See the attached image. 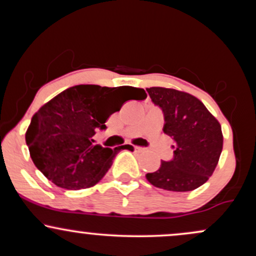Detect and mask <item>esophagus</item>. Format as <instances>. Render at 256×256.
Instances as JSON below:
<instances>
[{"label": "esophagus", "instance_id": "34e87169", "mask_svg": "<svg viewBox=\"0 0 256 256\" xmlns=\"http://www.w3.org/2000/svg\"><path fill=\"white\" fill-rule=\"evenodd\" d=\"M134 150H137V152H142V150H144V148H142V146H134Z\"/></svg>", "mask_w": 256, "mask_h": 256}]
</instances>
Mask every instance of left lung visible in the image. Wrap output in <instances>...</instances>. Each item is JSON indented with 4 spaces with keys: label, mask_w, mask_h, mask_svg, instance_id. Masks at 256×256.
<instances>
[{
    "label": "left lung",
    "mask_w": 256,
    "mask_h": 256,
    "mask_svg": "<svg viewBox=\"0 0 256 256\" xmlns=\"http://www.w3.org/2000/svg\"><path fill=\"white\" fill-rule=\"evenodd\" d=\"M165 116L164 132L172 138L174 158L161 161L148 182L168 192H192L213 174L222 150V126L206 106L190 94L168 88L146 89Z\"/></svg>",
    "instance_id": "1"
}]
</instances>
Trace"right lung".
<instances>
[{
    "instance_id": "add662e5",
    "label": "right lung",
    "mask_w": 256,
    "mask_h": 256,
    "mask_svg": "<svg viewBox=\"0 0 256 256\" xmlns=\"http://www.w3.org/2000/svg\"><path fill=\"white\" fill-rule=\"evenodd\" d=\"M144 89L76 85L58 94L32 116L25 140L34 164L49 180L67 190L98 184L113 158L128 144H95L96 131L128 100H144Z\"/></svg>"
}]
</instances>
